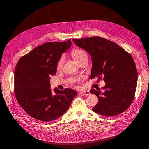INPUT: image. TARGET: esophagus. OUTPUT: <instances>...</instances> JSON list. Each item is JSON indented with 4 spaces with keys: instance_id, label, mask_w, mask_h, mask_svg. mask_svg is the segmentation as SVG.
Here are the masks:
<instances>
[{
    "instance_id": "obj_1",
    "label": "esophagus",
    "mask_w": 149,
    "mask_h": 149,
    "mask_svg": "<svg viewBox=\"0 0 149 149\" xmlns=\"http://www.w3.org/2000/svg\"><path fill=\"white\" fill-rule=\"evenodd\" d=\"M80 94L81 95H85V96H88L91 94L90 92L89 91H81L80 92Z\"/></svg>"
}]
</instances>
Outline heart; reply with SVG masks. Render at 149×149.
<instances>
[{
	"instance_id": "b5f03b06",
	"label": "heart",
	"mask_w": 149,
	"mask_h": 149,
	"mask_svg": "<svg viewBox=\"0 0 149 149\" xmlns=\"http://www.w3.org/2000/svg\"><path fill=\"white\" fill-rule=\"evenodd\" d=\"M71 55L77 64L84 59L88 58V54L86 52L82 49H79V48H76V49L72 50L71 52ZM64 61L65 58L63 56H61L59 59L56 64L57 70H60L63 67Z\"/></svg>"
}]
</instances>
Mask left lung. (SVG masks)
<instances>
[{
  "label": "left lung",
  "instance_id": "1",
  "mask_svg": "<svg viewBox=\"0 0 149 149\" xmlns=\"http://www.w3.org/2000/svg\"><path fill=\"white\" fill-rule=\"evenodd\" d=\"M76 46L90 55V79H103L102 89H92L98 103L93 108L100 115L112 117L123 113L132 103L135 93L138 72L131 55L118 44L100 37L74 39Z\"/></svg>",
  "mask_w": 149,
  "mask_h": 149
}]
</instances>
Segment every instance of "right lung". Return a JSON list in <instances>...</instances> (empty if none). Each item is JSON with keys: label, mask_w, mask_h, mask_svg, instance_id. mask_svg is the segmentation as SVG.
Here are the masks:
<instances>
[{"label": "right lung", "mask_w": 149, "mask_h": 149, "mask_svg": "<svg viewBox=\"0 0 149 149\" xmlns=\"http://www.w3.org/2000/svg\"><path fill=\"white\" fill-rule=\"evenodd\" d=\"M72 45L71 40L40 45L21 58L15 70V93L23 110L34 119L49 122L67 111L77 95L75 90L50 87L56 64Z\"/></svg>", "instance_id": "obj_1"}]
</instances>
